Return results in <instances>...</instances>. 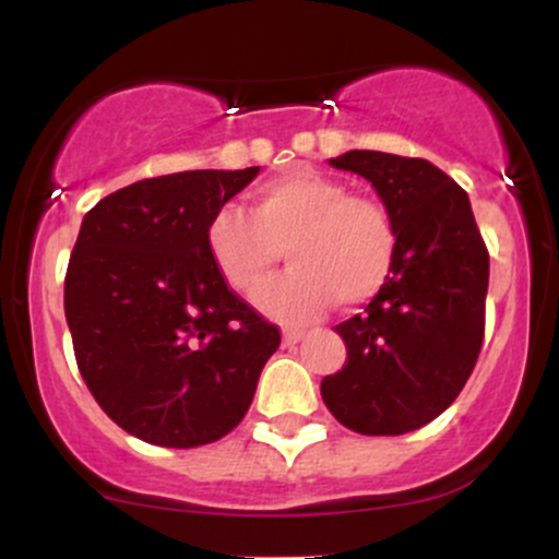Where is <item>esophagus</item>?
Instances as JSON below:
<instances>
[{
    "mask_svg": "<svg viewBox=\"0 0 559 559\" xmlns=\"http://www.w3.org/2000/svg\"><path fill=\"white\" fill-rule=\"evenodd\" d=\"M301 338H305V331H299V329L284 331V344H297V342H301Z\"/></svg>",
    "mask_w": 559,
    "mask_h": 559,
    "instance_id": "esophagus-1",
    "label": "esophagus"
}]
</instances>
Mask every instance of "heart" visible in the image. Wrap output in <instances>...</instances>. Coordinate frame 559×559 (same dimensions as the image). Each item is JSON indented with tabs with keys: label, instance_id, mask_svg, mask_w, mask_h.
<instances>
[{
	"label": "heart",
	"instance_id": "b5f03b06",
	"mask_svg": "<svg viewBox=\"0 0 559 559\" xmlns=\"http://www.w3.org/2000/svg\"><path fill=\"white\" fill-rule=\"evenodd\" d=\"M207 252L234 292L254 294L281 249L292 267L258 294L262 312L301 323L338 301L360 307L394 275L400 234L378 197L312 168H292L249 197L247 213L223 207L207 223Z\"/></svg>",
	"mask_w": 559,
	"mask_h": 559
}]
</instances>
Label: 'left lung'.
Instances as JSON below:
<instances>
[{"label": "left lung", "mask_w": 559, "mask_h": 559, "mask_svg": "<svg viewBox=\"0 0 559 559\" xmlns=\"http://www.w3.org/2000/svg\"><path fill=\"white\" fill-rule=\"evenodd\" d=\"M329 163L368 178L394 217L400 252L386 288L336 325L346 362L320 394L357 433L415 431L457 400L476 368L489 249L463 186L428 159L352 150Z\"/></svg>", "instance_id": "1"}]
</instances>
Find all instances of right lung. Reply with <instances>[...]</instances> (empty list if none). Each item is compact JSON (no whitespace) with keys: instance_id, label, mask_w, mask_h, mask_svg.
Segmentation results:
<instances>
[{"instance_id":"1","label":"right lung","mask_w":559,"mask_h":559,"mask_svg":"<svg viewBox=\"0 0 559 559\" xmlns=\"http://www.w3.org/2000/svg\"><path fill=\"white\" fill-rule=\"evenodd\" d=\"M186 170L105 197L66 273L79 370L110 418L146 444H213L252 404L281 331L215 271L207 223L258 176Z\"/></svg>"}]
</instances>
